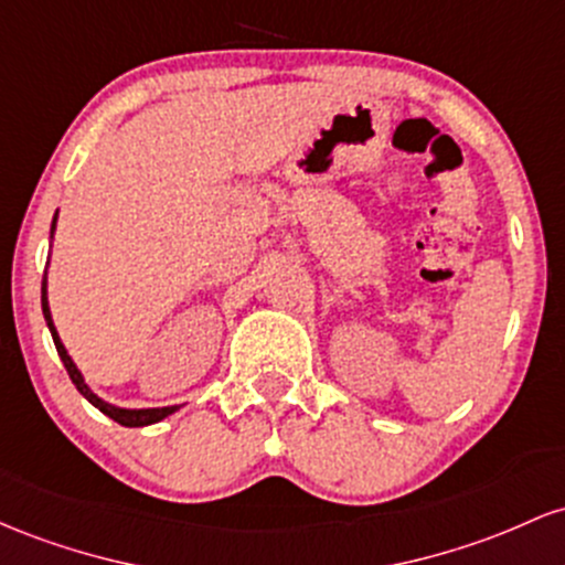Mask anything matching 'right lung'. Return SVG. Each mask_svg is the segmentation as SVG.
Returning <instances> with one entry per match:
<instances>
[{
  "instance_id": "add662e5",
  "label": "right lung",
  "mask_w": 565,
  "mask_h": 565,
  "mask_svg": "<svg viewBox=\"0 0 565 565\" xmlns=\"http://www.w3.org/2000/svg\"><path fill=\"white\" fill-rule=\"evenodd\" d=\"M53 230H55V218H53ZM44 288H47V282L42 280V312H44V320H47V328H50V333H53V341H55V350H58L61 360H63V365H66V371H68V379H72L74 386H77L79 395H85L87 401H90V403L95 405V408L100 411V414H106V416H109V419H114L117 424H122V427H146V424L162 422L164 416H170V414H173V411H179V405H170V408H141V411H125V408H117V405L104 403V401H100L98 395H93L90 386L85 384V379H82V373L77 371V365H74V363H72V358H68L66 347L61 344L58 331H55V326H53V317H50L47 290H44Z\"/></svg>"
}]
</instances>
